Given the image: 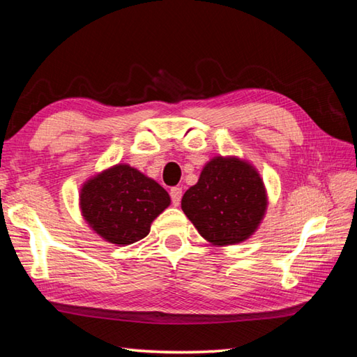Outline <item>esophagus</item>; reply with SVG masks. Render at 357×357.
Returning a JSON list of instances; mask_svg holds the SVG:
<instances>
[{"label":"esophagus","instance_id":"34e87169","mask_svg":"<svg viewBox=\"0 0 357 357\" xmlns=\"http://www.w3.org/2000/svg\"><path fill=\"white\" fill-rule=\"evenodd\" d=\"M170 197H172V203L174 206H178L181 203V198H183V189H181V187H173L170 190Z\"/></svg>","mask_w":357,"mask_h":357}]
</instances>
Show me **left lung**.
<instances>
[{"label":"left lung","instance_id":"left-lung-1","mask_svg":"<svg viewBox=\"0 0 357 357\" xmlns=\"http://www.w3.org/2000/svg\"><path fill=\"white\" fill-rule=\"evenodd\" d=\"M187 218L212 245H236L257 229L267 192L256 168L237 158H213L181 201Z\"/></svg>","mask_w":357,"mask_h":357}]
</instances>
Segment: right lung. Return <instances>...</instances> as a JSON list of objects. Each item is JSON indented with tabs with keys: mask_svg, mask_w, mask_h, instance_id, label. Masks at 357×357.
I'll return each instance as SVG.
<instances>
[{
	"mask_svg": "<svg viewBox=\"0 0 357 357\" xmlns=\"http://www.w3.org/2000/svg\"><path fill=\"white\" fill-rule=\"evenodd\" d=\"M79 206L96 234L123 246L148 236L153 220L170 206V197L154 179L119 164L82 185Z\"/></svg>",
	"mask_w": 357,
	"mask_h": 357,
	"instance_id": "1",
	"label": "right lung"
}]
</instances>
